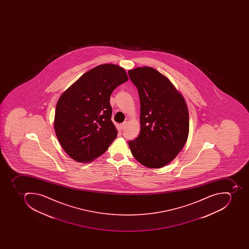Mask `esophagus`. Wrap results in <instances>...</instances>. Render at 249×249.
<instances>
[{
	"label": "esophagus",
	"instance_id": "34e87169",
	"mask_svg": "<svg viewBox=\"0 0 249 249\" xmlns=\"http://www.w3.org/2000/svg\"><path fill=\"white\" fill-rule=\"evenodd\" d=\"M126 125H127V122H123V123L122 124H120V126H121V128H122V129H124V127H126Z\"/></svg>",
	"mask_w": 249,
	"mask_h": 249
}]
</instances>
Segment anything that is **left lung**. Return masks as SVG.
<instances>
[{
  "instance_id": "left-lung-1",
  "label": "left lung",
  "mask_w": 249,
  "mask_h": 249,
  "mask_svg": "<svg viewBox=\"0 0 249 249\" xmlns=\"http://www.w3.org/2000/svg\"><path fill=\"white\" fill-rule=\"evenodd\" d=\"M140 99L139 136L128 142L131 154L149 168H160L186 143L189 114L182 95L167 77L150 67L128 71Z\"/></svg>"
}]
</instances>
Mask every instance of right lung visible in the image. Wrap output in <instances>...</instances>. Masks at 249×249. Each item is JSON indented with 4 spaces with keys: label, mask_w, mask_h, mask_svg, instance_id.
<instances>
[{
    "label": "right lung",
    "mask_w": 249,
    "mask_h": 249,
    "mask_svg": "<svg viewBox=\"0 0 249 249\" xmlns=\"http://www.w3.org/2000/svg\"><path fill=\"white\" fill-rule=\"evenodd\" d=\"M127 80L123 68L104 64L82 74L60 96L55 133L71 158L92 162L107 150L118 135L111 121L110 95Z\"/></svg>",
    "instance_id": "1"
}]
</instances>
